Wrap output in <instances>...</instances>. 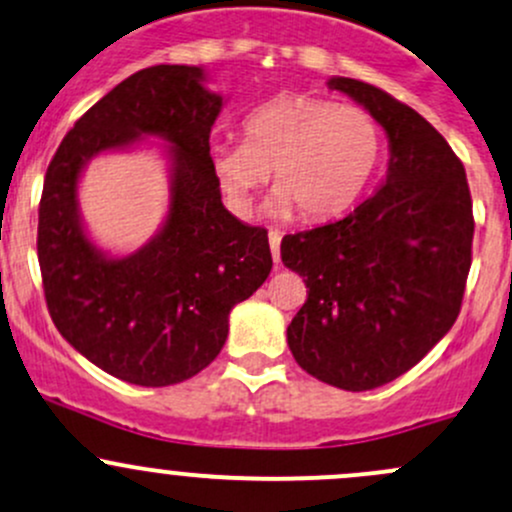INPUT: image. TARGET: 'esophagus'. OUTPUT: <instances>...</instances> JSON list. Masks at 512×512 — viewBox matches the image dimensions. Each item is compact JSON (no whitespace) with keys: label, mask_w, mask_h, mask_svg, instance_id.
<instances>
[{"label":"esophagus","mask_w":512,"mask_h":512,"mask_svg":"<svg viewBox=\"0 0 512 512\" xmlns=\"http://www.w3.org/2000/svg\"><path fill=\"white\" fill-rule=\"evenodd\" d=\"M279 245H282V233L279 230H270V247H272V260L279 265Z\"/></svg>","instance_id":"34e87169"}]
</instances>
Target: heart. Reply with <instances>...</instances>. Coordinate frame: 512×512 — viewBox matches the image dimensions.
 <instances>
[{
	"label": "heart",
	"mask_w": 512,
	"mask_h": 512,
	"mask_svg": "<svg viewBox=\"0 0 512 512\" xmlns=\"http://www.w3.org/2000/svg\"><path fill=\"white\" fill-rule=\"evenodd\" d=\"M383 132L370 112L321 98H277L242 122V142L213 144V179L235 215L255 211L272 169L274 215L326 220L346 213L373 181Z\"/></svg>",
	"instance_id": "obj_1"
}]
</instances>
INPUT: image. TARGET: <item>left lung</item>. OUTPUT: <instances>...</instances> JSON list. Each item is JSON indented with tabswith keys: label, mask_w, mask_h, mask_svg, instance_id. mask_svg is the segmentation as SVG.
Masks as SVG:
<instances>
[{
	"label": "left lung",
	"mask_w": 512,
	"mask_h": 512,
	"mask_svg": "<svg viewBox=\"0 0 512 512\" xmlns=\"http://www.w3.org/2000/svg\"><path fill=\"white\" fill-rule=\"evenodd\" d=\"M387 134L383 186L336 223L284 235L282 262L306 282L287 328L294 360L321 383L380 387L417 365L454 326L471 267L466 171L412 107L333 75Z\"/></svg>",
	"instance_id": "1"
}]
</instances>
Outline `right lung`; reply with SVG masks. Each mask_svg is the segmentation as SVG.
Returning <instances> with one entry per match:
<instances>
[{
	"label": "right lung",
	"instance_id": "add662e5",
	"mask_svg": "<svg viewBox=\"0 0 512 512\" xmlns=\"http://www.w3.org/2000/svg\"><path fill=\"white\" fill-rule=\"evenodd\" d=\"M220 110L201 66L144 68L95 102L48 164L36 242L48 314L75 351L125 383L201 373L228 338L230 309L272 270L267 230L220 201L208 159ZM144 136L170 144V211L152 241L112 258L84 230L77 181L90 158Z\"/></svg>",
	"mask_w": 512,
	"mask_h": 512
}]
</instances>
